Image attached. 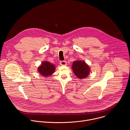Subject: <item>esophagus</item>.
Wrapping results in <instances>:
<instances>
[{"label":"esophagus","instance_id":"34e87169","mask_svg":"<svg viewBox=\"0 0 130 130\" xmlns=\"http://www.w3.org/2000/svg\"><path fill=\"white\" fill-rule=\"evenodd\" d=\"M60 64L62 66H65L67 65V62L65 61H61L60 62Z\"/></svg>","mask_w":130,"mask_h":130}]
</instances>
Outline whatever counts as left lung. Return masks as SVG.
Masks as SVG:
<instances>
[{"instance_id": "1", "label": "left lung", "mask_w": 130, "mask_h": 130, "mask_svg": "<svg viewBox=\"0 0 130 130\" xmlns=\"http://www.w3.org/2000/svg\"><path fill=\"white\" fill-rule=\"evenodd\" d=\"M72 70L75 75L79 79L87 77L90 72L89 67L84 61H76L72 64Z\"/></svg>"}]
</instances>
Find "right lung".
Instances as JSON below:
<instances>
[{
    "instance_id": "1",
    "label": "right lung",
    "mask_w": 130,
    "mask_h": 130,
    "mask_svg": "<svg viewBox=\"0 0 130 130\" xmlns=\"http://www.w3.org/2000/svg\"><path fill=\"white\" fill-rule=\"evenodd\" d=\"M55 66L48 62H44L41 66L38 68L39 72L42 75L45 77L50 76L55 70Z\"/></svg>"
}]
</instances>
